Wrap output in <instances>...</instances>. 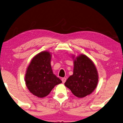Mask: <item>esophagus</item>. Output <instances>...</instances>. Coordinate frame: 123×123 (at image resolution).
<instances>
[{"instance_id": "1", "label": "esophagus", "mask_w": 123, "mask_h": 123, "mask_svg": "<svg viewBox=\"0 0 123 123\" xmlns=\"http://www.w3.org/2000/svg\"><path fill=\"white\" fill-rule=\"evenodd\" d=\"M66 78L65 77H64V78H62V82H63V83H64L66 82Z\"/></svg>"}]
</instances>
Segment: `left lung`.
Segmentation results:
<instances>
[{
    "instance_id": "left-lung-1",
    "label": "left lung",
    "mask_w": 123,
    "mask_h": 123,
    "mask_svg": "<svg viewBox=\"0 0 123 123\" xmlns=\"http://www.w3.org/2000/svg\"><path fill=\"white\" fill-rule=\"evenodd\" d=\"M74 60L73 75L68 78L65 86L72 94L81 98L92 94L97 86L98 75L93 62L84 54H80Z\"/></svg>"
}]
</instances>
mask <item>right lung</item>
<instances>
[{
	"instance_id": "1",
	"label": "right lung",
	"mask_w": 123,
	"mask_h": 123,
	"mask_svg": "<svg viewBox=\"0 0 123 123\" xmlns=\"http://www.w3.org/2000/svg\"><path fill=\"white\" fill-rule=\"evenodd\" d=\"M51 57L49 52H40L33 58L26 70V86L31 93L38 98L47 96L54 86L62 82L53 74Z\"/></svg>"
}]
</instances>
